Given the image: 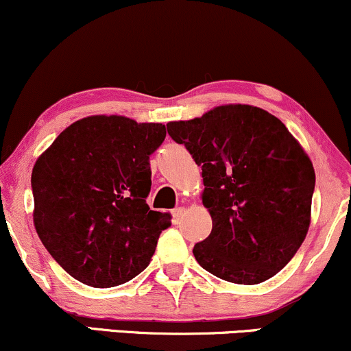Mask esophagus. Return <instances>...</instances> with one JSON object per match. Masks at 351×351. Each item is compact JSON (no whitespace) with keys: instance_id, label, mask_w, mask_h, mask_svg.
<instances>
[{"instance_id":"obj_1","label":"esophagus","mask_w":351,"mask_h":351,"mask_svg":"<svg viewBox=\"0 0 351 351\" xmlns=\"http://www.w3.org/2000/svg\"><path fill=\"white\" fill-rule=\"evenodd\" d=\"M171 215H173V223H180L181 221V217H183V215H184V208H175L171 211Z\"/></svg>"}]
</instances>
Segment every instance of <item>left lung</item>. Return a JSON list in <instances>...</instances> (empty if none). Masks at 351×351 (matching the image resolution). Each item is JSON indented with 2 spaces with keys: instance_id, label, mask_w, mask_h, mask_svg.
Instances as JSON below:
<instances>
[{
  "instance_id": "left-lung-1",
  "label": "left lung",
  "mask_w": 351,
  "mask_h": 351,
  "mask_svg": "<svg viewBox=\"0 0 351 351\" xmlns=\"http://www.w3.org/2000/svg\"><path fill=\"white\" fill-rule=\"evenodd\" d=\"M167 128L203 170L213 229L193 247L198 264L232 284L276 276L310 226L315 171L300 143L277 117L243 104Z\"/></svg>"
}]
</instances>
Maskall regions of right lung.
I'll list each match as a JSON object with an SVG mask.
<instances>
[{
  "label": "right lung",
  "instance_id": "right-lung-1",
  "mask_svg": "<svg viewBox=\"0 0 351 351\" xmlns=\"http://www.w3.org/2000/svg\"><path fill=\"white\" fill-rule=\"evenodd\" d=\"M163 123L122 115L74 122L43 153L31 175L34 228L69 276L107 289L138 276L155 252L168 213L152 211L150 155Z\"/></svg>",
  "mask_w": 351,
  "mask_h": 351
}]
</instances>
